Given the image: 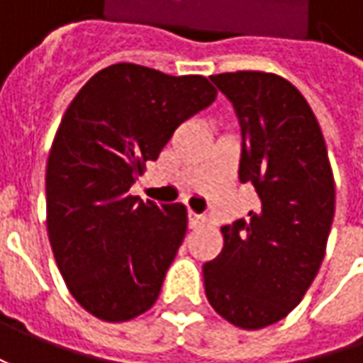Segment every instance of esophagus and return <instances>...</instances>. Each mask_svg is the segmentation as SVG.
Listing matches in <instances>:
<instances>
[{"label":"esophagus","mask_w":363,"mask_h":363,"mask_svg":"<svg viewBox=\"0 0 363 363\" xmlns=\"http://www.w3.org/2000/svg\"><path fill=\"white\" fill-rule=\"evenodd\" d=\"M188 222L191 228H198V226H202L203 222H206V218L202 214H196V212H188Z\"/></svg>","instance_id":"1"}]
</instances>
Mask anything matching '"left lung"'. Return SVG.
<instances>
[{
	"label": "left lung",
	"instance_id": "obj_1",
	"mask_svg": "<svg viewBox=\"0 0 363 363\" xmlns=\"http://www.w3.org/2000/svg\"><path fill=\"white\" fill-rule=\"evenodd\" d=\"M210 80L236 108L242 129L238 177L258 210L222 226L224 246L203 264L206 297L240 329L291 313L319 271L335 212V182L321 127L286 78L258 70Z\"/></svg>",
	"mask_w": 363,
	"mask_h": 363
}]
</instances>
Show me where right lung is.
I'll return each instance as SVG.
<instances>
[{
	"label": "right lung",
	"mask_w": 363,
	"mask_h": 363,
	"mask_svg": "<svg viewBox=\"0 0 363 363\" xmlns=\"http://www.w3.org/2000/svg\"><path fill=\"white\" fill-rule=\"evenodd\" d=\"M206 77L119 62L78 91L46 163V226L58 271L89 313L121 323L145 313L188 230L184 203L129 194L174 131L216 99Z\"/></svg>",
	"instance_id": "1"
}]
</instances>
